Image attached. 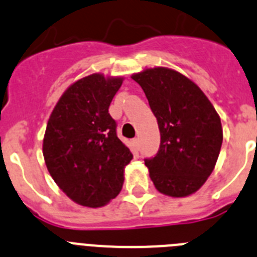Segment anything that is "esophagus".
I'll use <instances>...</instances> for the list:
<instances>
[{"mask_svg": "<svg viewBox=\"0 0 257 257\" xmlns=\"http://www.w3.org/2000/svg\"><path fill=\"white\" fill-rule=\"evenodd\" d=\"M133 144L134 147H135V149H139V139H138V138L133 139Z\"/></svg>", "mask_w": 257, "mask_h": 257, "instance_id": "34e87169", "label": "esophagus"}]
</instances>
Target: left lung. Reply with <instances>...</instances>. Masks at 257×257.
Segmentation results:
<instances>
[{
	"instance_id": "1",
	"label": "left lung",
	"mask_w": 257,
	"mask_h": 257,
	"mask_svg": "<svg viewBox=\"0 0 257 257\" xmlns=\"http://www.w3.org/2000/svg\"><path fill=\"white\" fill-rule=\"evenodd\" d=\"M144 90L161 133L158 153L145 166L158 192L187 197L206 183L222 144L220 117L188 77L157 67L133 74Z\"/></svg>"
}]
</instances>
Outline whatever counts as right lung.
<instances>
[{
    "label": "right lung",
    "mask_w": 257,
    "mask_h": 257,
    "mask_svg": "<svg viewBox=\"0 0 257 257\" xmlns=\"http://www.w3.org/2000/svg\"><path fill=\"white\" fill-rule=\"evenodd\" d=\"M121 77L90 74L64 91L47 122L45 163L58 187L78 205L101 207L119 194L133 153L118 139L109 105Z\"/></svg>",
    "instance_id": "add662e5"
}]
</instances>
